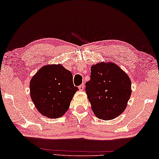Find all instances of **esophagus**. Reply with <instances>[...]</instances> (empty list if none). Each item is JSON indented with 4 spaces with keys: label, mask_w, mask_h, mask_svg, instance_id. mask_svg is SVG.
Here are the masks:
<instances>
[{
    "label": "esophagus",
    "mask_w": 159,
    "mask_h": 159,
    "mask_svg": "<svg viewBox=\"0 0 159 159\" xmlns=\"http://www.w3.org/2000/svg\"><path fill=\"white\" fill-rule=\"evenodd\" d=\"M78 88H79L80 90H84V84H82V85H80V86H78Z\"/></svg>",
    "instance_id": "34e87169"
}]
</instances>
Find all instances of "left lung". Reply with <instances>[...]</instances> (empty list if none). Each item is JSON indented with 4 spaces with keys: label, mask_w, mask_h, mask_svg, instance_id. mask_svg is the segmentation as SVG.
I'll return each instance as SVG.
<instances>
[{
    "label": "left lung",
    "mask_w": 159,
    "mask_h": 159,
    "mask_svg": "<svg viewBox=\"0 0 159 159\" xmlns=\"http://www.w3.org/2000/svg\"><path fill=\"white\" fill-rule=\"evenodd\" d=\"M131 86L129 76L117 65L101 62L92 65L86 92L94 115L103 120L121 115L130 98Z\"/></svg>",
    "instance_id": "left-lung-1"
}]
</instances>
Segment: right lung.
Returning <instances> with one entry per match:
<instances>
[{
    "label": "right lung",
    "instance_id": "add662e5",
    "mask_svg": "<svg viewBox=\"0 0 159 159\" xmlns=\"http://www.w3.org/2000/svg\"><path fill=\"white\" fill-rule=\"evenodd\" d=\"M30 96L38 111L45 117L63 116L78 88L74 86L71 71L61 65L42 67L30 81Z\"/></svg>",
    "mask_w": 159,
    "mask_h": 159
}]
</instances>
